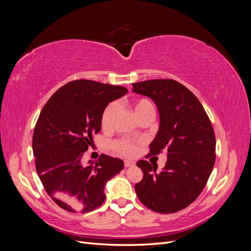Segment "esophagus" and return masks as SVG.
<instances>
[{
  "label": "esophagus",
  "mask_w": 251,
  "mask_h": 251,
  "mask_svg": "<svg viewBox=\"0 0 251 251\" xmlns=\"http://www.w3.org/2000/svg\"><path fill=\"white\" fill-rule=\"evenodd\" d=\"M125 166L126 168H132V166H135V162L132 160H126L125 161Z\"/></svg>",
  "instance_id": "34e87169"
}]
</instances>
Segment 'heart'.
Returning a JSON list of instances; mask_svg holds the SVG:
<instances>
[{
	"label": "heart",
	"instance_id": "heart-1",
	"mask_svg": "<svg viewBox=\"0 0 251 251\" xmlns=\"http://www.w3.org/2000/svg\"><path fill=\"white\" fill-rule=\"evenodd\" d=\"M130 107L134 113L135 117L140 120L144 116H154L155 114V107L153 102L147 100V98H137V100H133L130 102ZM117 113V103L111 102L102 113L101 116V126L104 128H108L112 121L115 117ZM115 148L119 153L124 155H133L136 151V147L134 142L128 140H118L115 142Z\"/></svg>",
	"mask_w": 251,
	"mask_h": 251
}]
</instances>
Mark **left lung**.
I'll use <instances>...</instances> for the list:
<instances>
[{
	"instance_id": "left-lung-1",
	"label": "left lung",
	"mask_w": 251,
	"mask_h": 251,
	"mask_svg": "<svg viewBox=\"0 0 251 251\" xmlns=\"http://www.w3.org/2000/svg\"><path fill=\"white\" fill-rule=\"evenodd\" d=\"M135 93L150 97L159 112V128L150 154L165 151V166L157 172L146 160L137 166L143 178L135 185L148 208L172 214L187 207L203 191L216 161V138L210 120L194 93L173 79L132 83Z\"/></svg>"
}]
</instances>
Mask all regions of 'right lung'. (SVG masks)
Instances as JSON below:
<instances>
[{"instance_id": "add662e5", "label": "right lung", "mask_w": 251, "mask_h": 251, "mask_svg": "<svg viewBox=\"0 0 251 251\" xmlns=\"http://www.w3.org/2000/svg\"><path fill=\"white\" fill-rule=\"evenodd\" d=\"M126 93L125 87L78 79L44 105L32 138L35 168L45 191L63 209L85 214L100 207L105 183L124 169L119 158L101 154L85 163L83 154L100 131L109 102Z\"/></svg>"}]
</instances>
